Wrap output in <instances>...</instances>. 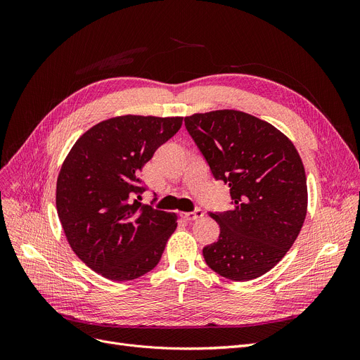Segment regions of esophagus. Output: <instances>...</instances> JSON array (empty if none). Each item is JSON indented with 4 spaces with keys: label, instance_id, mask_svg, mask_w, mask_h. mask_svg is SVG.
Masks as SVG:
<instances>
[{
    "label": "esophagus",
    "instance_id": "1",
    "mask_svg": "<svg viewBox=\"0 0 360 360\" xmlns=\"http://www.w3.org/2000/svg\"><path fill=\"white\" fill-rule=\"evenodd\" d=\"M204 216V212L201 210V209H195L194 212H190V213H185L184 214V217L186 219V220H198V219H201Z\"/></svg>",
    "mask_w": 360,
    "mask_h": 360
}]
</instances>
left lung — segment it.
<instances>
[{
	"instance_id": "left-lung-1",
	"label": "left lung",
	"mask_w": 360,
	"mask_h": 360,
	"mask_svg": "<svg viewBox=\"0 0 360 360\" xmlns=\"http://www.w3.org/2000/svg\"><path fill=\"white\" fill-rule=\"evenodd\" d=\"M185 127L214 179L229 185L233 205L210 213L220 235L202 250L207 266L235 281L266 274L305 221L307 175L297 150L271 124L240 110L195 113Z\"/></svg>"
}]
</instances>
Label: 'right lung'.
I'll return each instance as SVG.
<instances>
[{"mask_svg": "<svg viewBox=\"0 0 360 360\" xmlns=\"http://www.w3.org/2000/svg\"><path fill=\"white\" fill-rule=\"evenodd\" d=\"M182 118L125 115L91 127L75 141L56 181V212L70 247L113 280L153 270L178 216L141 205V167L172 139Z\"/></svg>", "mask_w": 360, "mask_h": 360, "instance_id": "obj_1", "label": "right lung"}]
</instances>
